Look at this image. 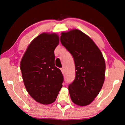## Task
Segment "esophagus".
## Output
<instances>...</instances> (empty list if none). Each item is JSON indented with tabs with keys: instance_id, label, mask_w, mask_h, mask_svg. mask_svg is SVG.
Returning <instances> with one entry per match:
<instances>
[{
	"instance_id": "34e87169",
	"label": "esophagus",
	"mask_w": 125,
	"mask_h": 125,
	"mask_svg": "<svg viewBox=\"0 0 125 125\" xmlns=\"http://www.w3.org/2000/svg\"><path fill=\"white\" fill-rule=\"evenodd\" d=\"M61 72H62V73L63 74L64 73V69L63 68H61Z\"/></svg>"
}]
</instances>
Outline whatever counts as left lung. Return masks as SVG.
Segmentation results:
<instances>
[{"label": "left lung", "mask_w": 125, "mask_h": 125, "mask_svg": "<svg viewBox=\"0 0 125 125\" xmlns=\"http://www.w3.org/2000/svg\"><path fill=\"white\" fill-rule=\"evenodd\" d=\"M60 40L74 61L75 79L68 86L71 100L80 106L89 105L105 80L106 67L102 53L90 37L78 29L62 32Z\"/></svg>", "instance_id": "1"}]
</instances>
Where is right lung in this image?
I'll return each instance as SVG.
<instances>
[{"label": "right lung", "mask_w": 125, "mask_h": 125, "mask_svg": "<svg viewBox=\"0 0 125 125\" xmlns=\"http://www.w3.org/2000/svg\"><path fill=\"white\" fill-rule=\"evenodd\" d=\"M59 41L56 33H41L29 44L20 62L27 92L43 105L53 103L62 87L63 75L54 65V51Z\"/></svg>", "instance_id": "right-lung-1"}]
</instances>
